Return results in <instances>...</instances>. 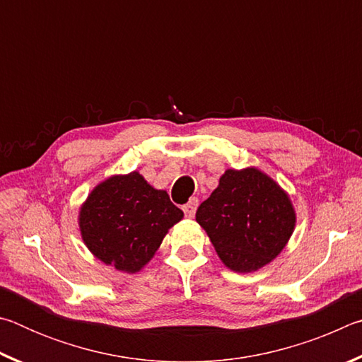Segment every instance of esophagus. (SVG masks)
<instances>
[{"instance_id": "1", "label": "esophagus", "mask_w": 362, "mask_h": 362, "mask_svg": "<svg viewBox=\"0 0 362 362\" xmlns=\"http://www.w3.org/2000/svg\"><path fill=\"white\" fill-rule=\"evenodd\" d=\"M196 207H198V199L192 198L185 206H183V212H185V217L193 218L194 212H196Z\"/></svg>"}]
</instances>
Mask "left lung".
<instances>
[{"label": "left lung", "mask_w": 362, "mask_h": 362, "mask_svg": "<svg viewBox=\"0 0 362 362\" xmlns=\"http://www.w3.org/2000/svg\"><path fill=\"white\" fill-rule=\"evenodd\" d=\"M296 220L289 194L257 168L226 169L196 211L220 260L236 273L257 272L276 259Z\"/></svg>", "instance_id": "1"}]
</instances>
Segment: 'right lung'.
I'll list each match as a JSON object with an SVG mask.
<instances>
[{
  "mask_svg": "<svg viewBox=\"0 0 362 362\" xmlns=\"http://www.w3.org/2000/svg\"><path fill=\"white\" fill-rule=\"evenodd\" d=\"M182 218L169 194L134 170L94 187L79 207L78 225L95 259L134 274L155 257L169 228Z\"/></svg>",
  "mask_w": 362,
  "mask_h": 362,
  "instance_id": "right-lung-1",
  "label": "right lung"
}]
</instances>
